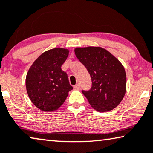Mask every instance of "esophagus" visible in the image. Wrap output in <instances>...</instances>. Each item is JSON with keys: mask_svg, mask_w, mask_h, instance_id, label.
<instances>
[{"mask_svg": "<svg viewBox=\"0 0 153 153\" xmlns=\"http://www.w3.org/2000/svg\"><path fill=\"white\" fill-rule=\"evenodd\" d=\"M74 88H75V89H76V90L80 89V85H79V83H77V84H76V85L74 86Z\"/></svg>", "mask_w": 153, "mask_h": 153, "instance_id": "34e87169", "label": "esophagus"}]
</instances>
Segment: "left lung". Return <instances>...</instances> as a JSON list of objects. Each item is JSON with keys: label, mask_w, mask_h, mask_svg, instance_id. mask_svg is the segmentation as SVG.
<instances>
[{"label": "left lung", "mask_w": 153, "mask_h": 153, "mask_svg": "<svg viewBox=\"0 0 153 153\" xmlns=\"http://www.w3.org/2000/svg\"><path fill=\"white\" fill-rule=\"evenodd\" d=\"M74 52L91 76V89L82 91L90 105L99 112L113 110L126 91V74L122 64L101 47L76 48Z\"/></svg>", "instance_id": "obj_1"}]
</instances>
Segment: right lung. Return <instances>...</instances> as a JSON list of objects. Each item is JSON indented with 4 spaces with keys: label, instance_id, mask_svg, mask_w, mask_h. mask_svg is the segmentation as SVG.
Returning <instances> with one entry per match:
<instances>
[{
    "label": "right lung",
    "instance_id": "1",
    "mask_svg": "<svg viewBox=\"0 0 153 153\" xmlns=\"http://www.w3.org/2000/svg\"><path fill=\"white\" fill-rule=\"evenodd\" d=\"M69 50L56 48L40 55L29 69L26 90L32 103L44 112L59 109L72 90L68 75L61 70Z\"/></svg>",
    "mask_w": 153,
    "mask_h": 153
}]
</instances>
